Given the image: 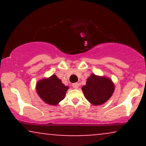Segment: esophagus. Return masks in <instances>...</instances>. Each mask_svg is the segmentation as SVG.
Listing matches in <instances>:
<instances>
[{
    "label": "esophagus",
    "instance_id": "34e87169",
    "mask_svg": "<svg viewBox=\"0 0 146 146\" xmlns=\"http://www.w3.org/2000/svg\"><path fill=\"white\" fill-rule=\"evenodd\" d=\"M72 86L73 87V88H79V84L78 83H73V84H72Z\"/></svg>",
    "mask_w": 146,
    "mask_h": 146
}]
</instances>
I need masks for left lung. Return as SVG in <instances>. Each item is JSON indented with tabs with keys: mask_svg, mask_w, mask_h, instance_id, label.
<instances>
[{
	"mask_svg": "<svg viewBox=\"0 0 146 146\" xmlns=\"http://www.w3.org/2000/svg\"><path fill=\"white\" fill-rule=\"evenodd\" d=\"M82 90L85 98L91 104L98 106L109 100L115 90V85L111 79L107 77L91 74Z\"/></svg>",
	"mask_w": 146,
	"mask_h": 146,
	"instance_id": "1",
	"label": "left lung"
}]
</instances>
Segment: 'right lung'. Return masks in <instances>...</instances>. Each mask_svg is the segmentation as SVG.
<instances>
[{"label": "right lung", "instance_id": "obj_1", "mask_svg": "<svg viewBox=\"0 0 146 146\" xmlns=\"http://www.w3.org/2000/svg\"><path fill=\"white\" fill-rule=\"evenodd\" d=\"M68 86H65L56 75L48 78H44L36 83L38 95L43 102L49 105L56 106L65 98Z\"/></svg>", "mask_w": 146, "mask_h": 146}]
</instances>
